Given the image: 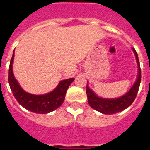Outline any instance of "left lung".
I'll use <instances>...</instances> for the list:
<instances>
[{
  "label": "left lung",
  "mask_w": 150,
  "mask_h": 150,
  "mask_svg": "<svg viewBox=\"0 0 150 150\" xmlns=\"http://www.w3.org/2000/svg\"><path fill=\"white\" fill-rule=\"evenodd\" d=\"M133 52L135 55V58L137 61L139 73H138L137 79L135 84L133 85L130 90L124 96L116 99H104L99 97L95 94L92 89H89L88 84L86 86V94L88 98V103L89 106L96 110L97 111L104 114H113L122 111L126 108H128L135 100L137 96L138 91L139 89L140 82H141V68H140L139 61L138 57L137 52L133 49Z\"/></svg>",
  "instance_id": "left-lung-1"
}]
</instances>
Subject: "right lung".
Masks as SVG:
<instances>
[{"instance_id":"1","label":"right lung","mask_w":150,"mask_h":150,"mask_svg":"<svg viewBox=\"0 0 150 150\" xmlns=\"http://www.w3.org/2000/svg\"><path fill=\"white\" fill-rule=\"evenodd\" d=\"M15 54L13 53L11 59L8 82L11 90L18 103L29 111L36 114H47L58 108L63 103L67 89L71 83L75 80L74 78L62 80L59 82L57 86L49 93L43 95H33L26 93L20 86L17 80L15 79L12 71V64Z\"/></svg>"}]
</instances>
